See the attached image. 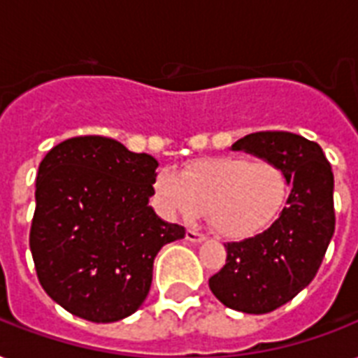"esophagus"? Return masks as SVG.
<instances>
[{
	"label": "esophagus",
	"instance_id": "obj_1",
	"mask_svg": "<svg viewBox=\"0 0 358 358\" xmlns=\"http://www.w3.org/2000/svg\"><path fill=\"white\" fill-rule=\"evenodd\" d=\"M204 238H206V236L202 234L201 230L189 229L187 232H185V239H187V241H191V243H201Z\"/></svg>",
	"mask_w": 358,
	"mask_h": 358
}]
</instances>
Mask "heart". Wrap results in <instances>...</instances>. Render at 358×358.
Returning a JSON list of instances; mask_svg holds the SVG:
<instances>
[{
    "mask_svg": "<svg viewBox=\"0 0 358 358\" xmlns=\"http://www.w3.org/2000/svg\"><path fill=\"white\" fill-rule=\"evenodd\" d=\"M154 195L163 215L193 221L208 208L219 234L243 239L278 217L288 196V180L277 163L239 156L201 157L180 174L163 169L154 178Z\"/></svg>",
    "mask_w": 358,
    "mask_h": 358,
    "instance_id": "1",
    "label": "heart"
}]
</instances>
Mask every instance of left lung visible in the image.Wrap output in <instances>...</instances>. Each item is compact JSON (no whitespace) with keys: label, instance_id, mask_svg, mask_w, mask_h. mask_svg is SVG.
Returning a JSON list of instances; mask_svg holds the SVG:
<instances>
[{"label":"left lung","instance_id":"left-lung-1","mask_svg":"<svg viewBox=\"0 0 358 358\" xmlns=\"http://www.w3.org/2000/svg\"><path fill=\"white\" fill-rule=\"evenodd\" d=\"M277 163L292 193L280 217L255 238L224 245L227 262L210 277L224 306L267 314L316 277L334 234V176L322 146L289 131H256L232 145Z\"/></svg>","mask_w":358,"mask_h":358}]
</instances>
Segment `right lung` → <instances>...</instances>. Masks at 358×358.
I'll return each instance as SVG.
<instances>
[{"mask_svg":"<svg viewBox=\"0 0 358 358\" xmlns=\"http://www.w3.org/2000/svg\"><path fill=\"white\" fill-rule=\"evenodd\" d=\"M156 169L102 135L63 141L38 165L31 255L44 292L70 314L94 323L134 314L159 249L185 236L148 206Z\"/></svg>","mask_w":358,"mask_h":358,"instance_id":"obj_1","label":"right lung"}]
</instances>
